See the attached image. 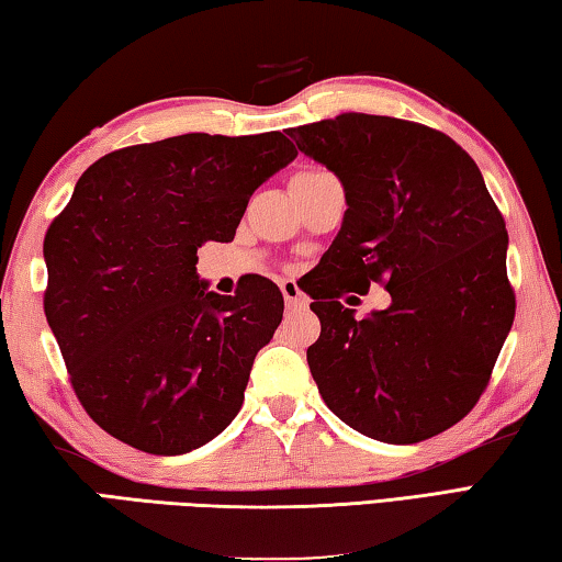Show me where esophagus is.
I'll return each instance as SVG.
<instances>
[{"mask_svg":"<svg viewBox=\"0 0 562 562\" xmlns=\"http://www.w3.org/2000/svg\"><path fill=\"white\" fill-rule=\"evenodd\" d=\"M280 290H282L284 304H288L290 310H302V307H307V297H304L302 290H300L297 284H294V282H290V280L280 282Z\"/></svg>","mask_w":562,"mask_h":562,"instance_id":"obj_1","label":"esophagus"}]
</instances>
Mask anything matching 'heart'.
<instances>
[{"instance_id": "heart-1", "label": "heart", "mask_w": 562, "mask_h": 562, "mask_svg": "<svg viewBox=\"0 0 562 562\" xmlns=\"http://www.w3.org/2000/svg\"><path fill=\"white\" fill-rule=\"evenodd\" d=\"M307 171H322V169H307Z\"/></svg>"}]
</instances>
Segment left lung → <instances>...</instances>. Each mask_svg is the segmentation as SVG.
Instances as JSON below:
<instances>
[{
  "instance_id": "obj_1",
  "label": "left lung",
  "mask_w": 562,
  "mask_h": 562,
  "mask_svg": "<svg viewBox=\"0 0 562 562\" xmlns=\"http://www.w3.org/2000/svg\"><path fill=\"white\" fill-rule=\"evenodd\" d=\"M288 132L349 203L319 262L329 280L307 292L322 322L312 379L361 435L430 440L476 405L514 324L502 211L474 159L420 122L341 112ZM371 281L394 302L356 321L338 300Z\"/></svg>"
}]
</instances>
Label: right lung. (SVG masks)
<instances>
[{
    "label": "right lung",
    "instance_id": "add662e5",
    "mask_svg": "<svg viewBox=\"0 0 562 562\" xmlns=\"http://www.w3.org/2000/svg\"><path fill=\"white\" fill-rule=\"evenodd\" d=\"M297 157L282 132H191L110 151L44 238V312L80 405L120 442L183 454L238 415L252 361L282 322L260 274L206 292L196 250L228 243L252 191Z\"/></svg>",
    "mask_w": 562,
    "mask_h": 562
}]
</instances>
